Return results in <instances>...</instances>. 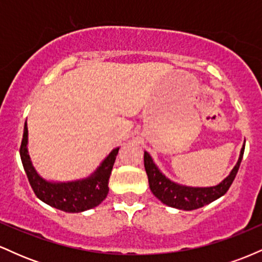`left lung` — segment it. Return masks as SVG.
<instances>
[{"instance_id": "1", "label": "left lung", "mask_w": 262, "mask_h": 262, "mask_svg": "<svg viewBox=\"0 0 262 262\" xmlns=\"http://www.w3.org/2000/svg\"><path fill=\"white\" fill-rule=\"evenodd\" d=\"M244 149L245 146H243L239 160H237L235 167L231 170L230 175L224 181H222L217 186H213V187H187V186L177 185V183L170 181L159 171L150 155L145 151L144 152V166H145L146 175H148L150 189L156 198H159L162 203L172 207V208L183 210L201 208L227 193L235 179L237 170H239L240 162L244 155Z\"/></svg>"}]
</instances>
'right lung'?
I'll list each match as a JSON object with an SVG mask.
<instances>
[{
	"mask_svg": "<svg viewBox=\"0 0 262 262\" xmlns=\"http://www.w3.org/2000/svg\"><path fill=\"white\" fill-rule=\"evenodd\" d=\"M27 141H28V128H27L26 122L19 154L28 181L39 200L64 212L79 213L97 207L107 197L108 191H110L108 180L112 172L119 148L113 149L102 162L101 166L89 179L81 180V181L53 183L41 179L32 166L28 150H27Z\"/></svg>",
	"mask_w": 262,
	"mask_h": 262,
	"instance_id": "obj_1",
	"label": "right lung"
}]
</instances>
